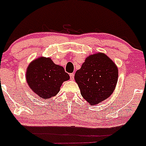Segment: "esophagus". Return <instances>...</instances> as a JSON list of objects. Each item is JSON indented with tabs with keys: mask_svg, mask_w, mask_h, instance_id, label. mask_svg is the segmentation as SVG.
<instances>
[{
	"mask_svg": "<svg viewBox=\"0 0 146 146\" xmlns=\"http://www.w3.org/2000/svg\"><path fill=\"white\" fill-rule=\"evenodd\" d=\"M69 76H70V79L72 80H73L74 78V74H73V73H71V74H69Z\"/></svg>",
	"mask_w": 146,
	"mask_h": 146,
	"instance_id": "34e87169",
	"label": "esophagus"
}]
</instances>
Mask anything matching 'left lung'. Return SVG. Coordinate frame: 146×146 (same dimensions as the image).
<instances>
[{
  "label": "left lung",
  "instance_id": "1",
  "mask_svg": "<svg viewBox=\"0 0 146 146\" xmlns=\"http://www.w3.org/2000/svg\"><path fill=\"white\" fill-rule=\"evenodd\" d=\"M118 77L115 64L102 52L86 58L74 75L81 95L91 105L99 104L113 94Z\"/></svg>",
  "mask_w": 146,
  "mask_h": 146
}]
</instances>
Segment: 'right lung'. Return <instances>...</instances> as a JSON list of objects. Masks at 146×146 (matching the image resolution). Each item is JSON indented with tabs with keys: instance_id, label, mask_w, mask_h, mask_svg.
Returning a JSON list of instances; mask_svg holds the SVG:
<instances>
[{
	"instance_id": "right-lung-1",
	"label": "right lung",
	"mask_w": 146,
	"mask_h": 146,
	"mask_svg": "<svg viewBox=\"0 0 146 146\" xmlns=\"http://www.w3.org/2000/svg\"><path fill=\"white\" fill-rule=\"evenodd\" d=\"M68 80L69 75L65 72L64 67L54 64L50 58H38L27 68L28 85L35 94L44 99L55 96L63 82Z\"/></svg>"
}]
</instances>
